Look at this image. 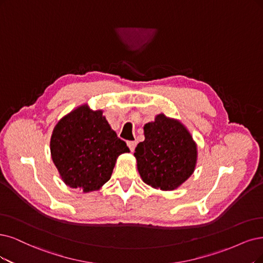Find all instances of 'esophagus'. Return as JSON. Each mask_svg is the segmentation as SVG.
Wrapping results in <instances>:
<instances>
[{
	"label": "esophagus",
	"instance_id": "esophagus-1",
	"mask_svg": "<svg viewBox=\"0 0 263 263\" xmlns=\"http://www.w3.org/2000/svg\"><path fill=\"white\" fill-rule=\"evenodd\" d=\"M128 146H129L130 151L133 152L135 149V146H137V142H135V141H129L128 142Z\"/></svg>",
	"mask_w": 263,
	"mask_h": 263
}]
</instances>
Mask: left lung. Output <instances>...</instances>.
I'll return each instance as SVG.
<instances>
[{"label":"left lung","mask_w":263,"mask_h":263,"mask_svg":"<svg viewBox=\"0 0 263 263\" xmlns=\"http://www.w3.org/2000/svg\"><path fill=\"white\" fill-rule=\"evenodd\" d=\"M144 135L134 153L143 182L161 191L181 186L197 163V144L186 126L159 114L144 125Z\"/></svg>","instance_id":"1"}]
</instances>
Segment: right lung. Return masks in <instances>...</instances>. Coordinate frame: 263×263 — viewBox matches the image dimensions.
<instances>
[{"label": "right lung", "mask_w": 263, "mask_h": 263, "mask_svg": "<svg viewBox=\"0 0 263 263\" xmlns=\"http://www.w3.org/2000/svg\"><path fill=\"white\" fill-rule=\"evenodd\" d=\"M51 156L66 185L83 193L100 190L111 177L117 158L130 149L117 137L103 110L77 107L57 122Z\"/></svg>", "instance_id": "1"}]
</instances>
